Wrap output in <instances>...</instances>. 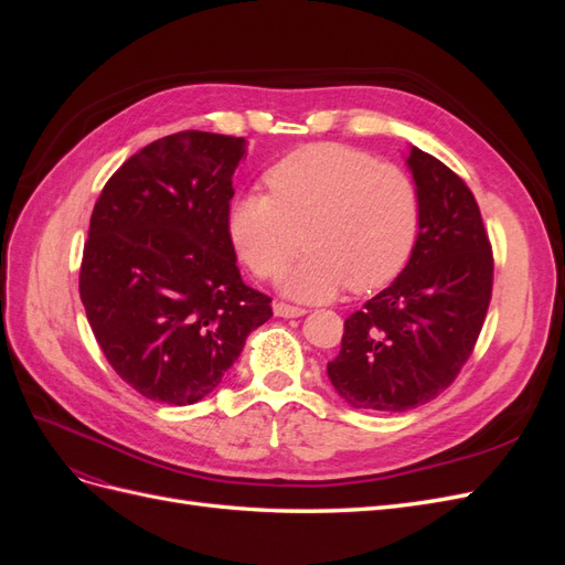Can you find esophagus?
<instances>
[{
	"mask_svg": "<svg viewBox=\"0 0 565 565\" xmlns=\"http://www.w3.org/2000/svg\"><path fill=\"white\" fill-rule=\"evenodd\" d=\"M273 313H276L278 318H299L306 313V309H301V306L278 301V303H273Z\"/></svg>",
	"mask_w": 565,
	"mask_h": 565,
	"instance_id": "1",
	"label": "esophagus"
}]
</instances>
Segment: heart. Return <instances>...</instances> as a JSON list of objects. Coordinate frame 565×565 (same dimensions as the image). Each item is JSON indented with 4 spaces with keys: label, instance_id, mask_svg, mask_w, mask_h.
Returning a JSON list of instances; mask_svg holds the SVG:
<instances>
[{
    "label": "heart",
    "instance_id": "obj_1",
    "mask_svg": "<svg viewBox=\"0 0 565 565\" xmlns=\"http://www.w3.org/2000/svg\"><path fill=\"white\" fill-rule=\"evenodd\" d=\"M268 195H241L228 233L256 278L285 280L297 299H328L341 287L370 292L398 276L419 228L417 188L398 164L370 152L313 143L289 152L266 177Z\"/></svg>",
    "mask_w": 565,
    "mask_h": 565
}]
</instances>
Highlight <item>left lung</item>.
<instances>
[{
	"mask_svg": "<svg viewBox=\"0 0 565 565\" xmlns=\"http://www.w3.org/2000/svg\"><path fill=\"white\" fill-rule=\"evenodd\" d=\"M417 243L401 276L344 320L328 377L351 407L405 413L446 391L473 353L492 297V247L469 185L409 148Z\"/></svg>",
	"mask_w": 565,
	"mask_h": 565,
	"instance_id": "obj_1",
	"label": "left lung"
}]
</instances>
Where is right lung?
Listing matches in <instances>:
<instances>
[{
	"label": "right lung",
	"mask_w": 565,
	"mask_h": 565,
	"mask_svg": "<svg viewBox=\"0 0 565 565\" xmlns=\"http://www.w3.org/2000/svg\"><path fill=\"white\" fill-rule=\"evenodd\" d=\"M243 136L179 131L100 191L79 297L113 370L148 401L191 405L221 384L270 297L243 282L228 233Z\"/></svg>",
	"instance_id": "obj_1"
}]
</instances>
